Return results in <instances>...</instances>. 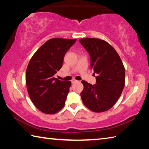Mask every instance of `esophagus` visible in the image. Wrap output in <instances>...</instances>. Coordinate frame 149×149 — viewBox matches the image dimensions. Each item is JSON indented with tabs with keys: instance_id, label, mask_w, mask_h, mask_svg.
<instances>
[{
	"instance_id": "34e87169",
	"label": "esophagus",
	"mask_w": 149,
	"mask_h": 149,
	"mask_svg": "<svg viewBox=\"0 0 149 149\" xmlns=\"http://www.w3.org/2000/svg\"><path fill=\"white\" fill-rule=\"evenodd\" d=\"M72 81V84H74V83H75V82H77V81L76 79H72V81Z\"/></svg>"
}]
</instances>
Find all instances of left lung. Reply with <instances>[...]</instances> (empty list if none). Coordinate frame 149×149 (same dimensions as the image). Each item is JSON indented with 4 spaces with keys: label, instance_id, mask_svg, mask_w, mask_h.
I'll return each mask as SVG.
<instances>
[{
    "label": "left lung",
    "instance_id": "obj_1",
    "mask_svg": "<svg viewBox=\"0 0 149 149\" xmlns=\"http://www.w3.org/2000/svg\"><path fill=\"white\" fill-rule=\"evenodd\" d=\"M89 52L91 68L97 74L96 84L82 81L81 97L85 107L95 112L110 109L119 99L125 85V68L116 50L102 39H80Z\"/></svg>",
    "mask_w": 149,
    "mask_h": 149
}]
</instances>
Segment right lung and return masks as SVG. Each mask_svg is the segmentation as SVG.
Returning a JSON list of instances; mask_svg holds the SVG:
<instances>
[{
  "label": "right lung",
  "instance_id": "obj_1",
  "mask_svg": "<svg viewBox=\"0 0 149 149\" xmlns=\"http://www.w3.org/2000/svg\"><path fill=\"white\" fill-rule=\"evenodd\" d=\"M76 39L53 38L48 40L35 52L27 67L26 82L32 102L41 112L56 114L62 109L71 81L54 77L63 60Z\"/></svg>",
  "mask_w": 149,
  "mask_h": 149
}]
</instances>
